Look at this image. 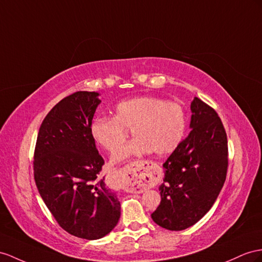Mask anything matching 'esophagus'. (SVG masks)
<instances>
[{
  "instance_id": "obj_1",
  "label": "esophagus",
  "mask_w": 262,
  "mask_h": 262,
  "mask_svg": "<svg viewBox=\"0 0 262 262\" xmlns=\"http://www.w3.org/2000/svg\"><path fill=\"white\" fill-rule=\"evenodd\" d=\"M124 188L130 191H143L155 186L159 179L158 166L152 162H135L120 170Z\"/></svg>"
}]
</instances>
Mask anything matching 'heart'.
<instances>
[{
    "label": "heart",
    "mask_w": 262,
    "mask_h": 262,
    "mask_svg": "<svg viewBox=\"0 0 262 262\" xmlns=\"http://www.w3.org/2000/svg\"><path fill=\"white\" fill-rule=\"evenodd\" d=\"M187 129V115L175 102L154 96H137L119 102L114 116H99L90 125L94 142L110 152L117 151L132 130L135 139L120 149L114 162L154 152L170 155L182 144Z\"/></svg>",
    "instance_id": "1"
}]
</instances>
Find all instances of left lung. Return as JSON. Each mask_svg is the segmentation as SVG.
I'll return each instance as SVG.
<instances>
[{"mask_svg":"<svg viewBox=\"0 0 262 262\" xmlns=\"http://www.w3.org/2000/svg\"><path fill=\"white\" fill-rule=\"evenodd\" d=\"M190 133L164 163L160 204L151 213L168 230H184L210 210L226 180L227 135L218 114L198 97L190 104Z\"/></svg>","mask_w":262,"mask_h":262,"instance_id":"1","label":"left lung"}]
</instances>
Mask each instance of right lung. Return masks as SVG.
Wrapping results in <instances>:
<instances>
[{
  "label": "right lung",
  "mask_w": 262,
  "mask_h": 262,
  "mask_svg": "<svg viewBox=\"0 0 262 262\" xmlns=\"http://www.w3.org/2000/svg\"><path fill=\"white\" fill-rule=\"evenodd\" d=\"M98 96L76 92L53 107L39 127L33 163L53 217L65 231L87 240L105 237L120 217L116 192L98 177L104 159L90 134Z\"/></svg>",
  "instance_id": "right-lung-1"
}]
</instances>
